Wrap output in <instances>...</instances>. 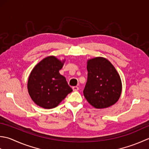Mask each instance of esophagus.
<instances>
[{
    "label": "esophagus",
    "instance_id": "esophagus-1",
    "mask_svg": "<svg viewBox=\"0 0 149 149\" xmlns=\"http://www.w3.org/2000/svg\"><path fill=\"white\" fill-rule=\"evenodd\" d=\"M72 90L74 91H77L79 90V87L77 86H74V87H72Z\"/></svg>",
    "mask_w": 149,
    "mask_h": 149
}]
</instances>
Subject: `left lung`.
Masks as SVG:
<instances>
[{
  "instance_id": "1",
  "label": "left lung",
  "mask_w": 149,
  "mask_h": 149,
  "mask_svg": "<svg viewBox=\"0 0 149 149\" xmlns=\"http://www.w3.org/2000/svg\"><path fill=\"white\" fill-rule=\"evenodd\" d=\"M87 83L84 95L96 109H104L116 104L121 96L122 84L113 65L104 57L87 60Z\"/></svg>"
}]
</instances>
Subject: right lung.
Returning a JSON list of instances; mask_svg holds the SVG:
<instances>
[{
	"instance_id": "right-lung-1",
	"label": "right lung",
	"mask_w": 149,
	"mask_h": 149,
	"mask_svg": "<svg viewBox=\"0 0 149 149\" xmlns=\"http://www.w3.org/2000/svg\"><path fill=\"white\" fill-rule=\"evenodd\" d=\"M65 60L54 56L44 58L36 64L28 81L29 95L35 104L44 109H53L72 91L65 78L60 74Z\"/></svg>"
}]
</instances>
